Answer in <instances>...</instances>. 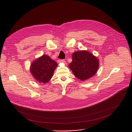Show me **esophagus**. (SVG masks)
I'll return each mask as SVG.
<instances>
[{"mask_svg": "<svg viewBox=\"0 0 132 132\" xmlns=\"http://www.w3.org/2000/svg\"><path fill=\"white\" fill-rule=\"evenodd\" d=\"M58 61H59V62H62V63H63L64 64H66V61H65V60L64 59L59 60Z\"/></svg>", "mask_w": 132, "mask_h": 132, "instance_id": "obj_1", "label": "esophagus"}]
</instances>
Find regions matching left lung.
Segmentation results:
<instances>
[{
    "label": "left lung",
    "instance_id": "obj_1",
    "mask_svg": "<svg viewBox=\"0 0 132 132\" xmlns=\"http://www.w3.org/2000/svg\"><path fill=\"white\" fill-rule=\"evenodd\" d=\"M69 67L76 77L85 81L96 73L99 67V60L87 51H76L72 54V62Z\"/></svg>",
    "mask_w": 132,
    "mask_h": 132
}]
</instances>
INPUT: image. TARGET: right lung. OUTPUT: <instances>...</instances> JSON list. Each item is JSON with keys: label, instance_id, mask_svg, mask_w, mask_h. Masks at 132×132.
<instances>
[{"label": "right lung", "instance_id": "add662e5", "mask_svg": "<svg viewBox=\"0 0 132 132\" xmlns=\"http://www.w3.org/2000/svg\"><path fill=\"white\" fill-rule=\"evenodd\" d=\"M57 63L47 55L37 58L31 64L30 71L34 78L39 83H46L53 77Z\"/></svg>", "mask_w": 132, "mask_h": 132}]
</instances>
